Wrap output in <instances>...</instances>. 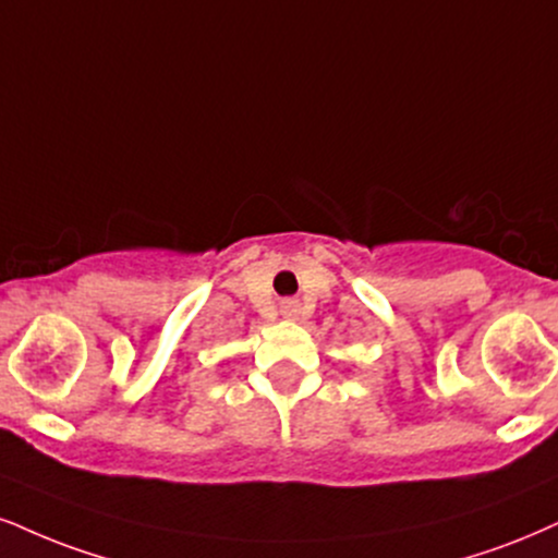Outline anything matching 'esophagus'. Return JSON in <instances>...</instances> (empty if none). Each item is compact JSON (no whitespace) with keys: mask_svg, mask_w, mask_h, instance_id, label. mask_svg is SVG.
<instances>
[{"mask_svg":"<svg viewBox=\"0 0 558 558\" xmlns=\"http://www.w3.org/2000/svg\"><path fill=\"white\" fill-rule=\"evenodd\" d=\"M281 313H284L287 318H294V315L300 313L298 302H294V300H287V302H281Z\"/></svg>","mask_w":558,"mask_h":558,"instance_id":"obj_1","label":"esophagus"}]
</instances>
